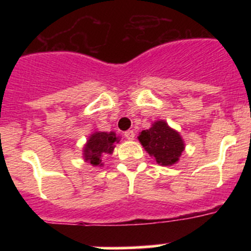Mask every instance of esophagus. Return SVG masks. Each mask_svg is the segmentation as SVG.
Returning <instances> with one entry per match:
<instances>
[{"mask_svg":"<svg viewBox=\"0 0 251 251\" xmlns=\"http://www.w3.org/2000/svg\"><path fill=\"white\" fill-rule=\"evenodd\" d=\"M124 136H125V137L127 138V140L132 141L133 138H135V132H133L132 130H128V131H126L125 133H124Z\"/></svg>","mask_w":251,"mask_h":251,"instance_id":"esophagus-1","label":"esophagus"}]
</instances>
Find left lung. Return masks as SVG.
Wrapping results in <instances>:
<instances>
[{
  "instance_id": "left-lung-1",
  "label": "left lung",
  "mask_w": 251,
  "mask_h": 251,
  "mask_svg": "<svg viewBox=\"0 0 251 251\" xmlns=\"http://www.w3.org/2000/svg\"><path fill=\"white\" fill-rule=\"evenodd\" d=\"M138 140L149 155L163 166L176 164L184 151V142L179 133L164 120L155 121L151 128L142 131Z\"/></svg>"
}]
</instances>
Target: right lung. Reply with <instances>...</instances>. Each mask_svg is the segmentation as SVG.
I'll return each mask as SVG.
<instances>
[{
    "mask_svg": "<svg viewBox=\"0 0 251 251\" xmlns=\"http://www.w3.org/2000/svg\"><path fill=\"white\" fill-rule=\"evenodd\" d=\"M115 143H119V138L115 132H100L96 131L88 137L87 143L83 147V158L92 166H103L102 156L104 154H111Z\"/></svg>",
    "mask_w": 251,
    "mask_h": 251,
    "instance_id": "obj_1",
    "label": "right lung"
}]
</instances>
